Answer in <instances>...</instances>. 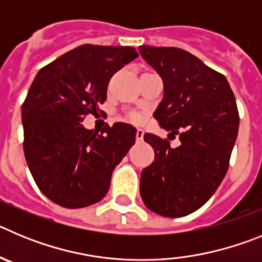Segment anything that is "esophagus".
Listing matches in <instances>:
<instances>
[{
	"instance_id": "1",
	"label": "esophagus",
	"mask_w": 262,
	"mask_h": 262,
	"mask_svg": "<svg viewBox=\"0 0 262 262\" xmlns=\"http://www.w3.org/2000/svg\"><path fill=\"white\" fill-rule=\"evenodd\" d=\"M143 138H144V129L143 128L136 129V140H138V142H142Z\"/></svg>"
}]
</instances>
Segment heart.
Here are the masks:
<instances>
[{"mask_svg": "<svg viewBox=\"0 0 262 262\" xmlns=\"http://www.w3.org/2000/svg\"><path fill=\"white\" fill-rule=\"evenodd\" d=\"M131 119H134V120H139V115H138V114H134L133 117H131Z\"/></svg>", "mask_w": 262, "mask_h": 262, "instance_id": "obj_1", "label": "heart"}]
</instances>
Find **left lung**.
I'll return each mask as SVG.
<instances>
[{
    "label": "left lung",
    "instance_id": "left-lung-1",
    "mask_svg": "<svg viewBox=\"0 0 262 262\" xmlns=\"http://www.w3.org/2000/svg\"><path fill=\"white\" fill-rule=\"evenodd\" d=\"M143 59L163 78L164 97L154 113L168 139L145 134L155 161L143 169L140 195L166 217L189 215L216 191L228 170L239 131V111L227 78L187 51L140 46Z\"/></svg>",
    "mask_w": 262,
    "mask_h": 262
}]
</instances>
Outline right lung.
Listing matches in <instances>:
<instances>
[{
	"label": "right lung",
	"instance_id": "obj_1",
	"mask_svg": "<svg viewBox=\"0 0 262 262\" xmlns=\"http://www.w3.org/2000/svg\"><path fill=\"white\" fill-rule=\"evenodd\" d=\"M138 57L133 47L84 45L38 72L22 105L23 151L40 191L56 205L80 209L102 200L111 174L136 138L128 123L101 134L82 120L106 101L115 72Z\"/></svg>",
	"mask_w": 262,
	"mask_h": 262
}]
</instances>
